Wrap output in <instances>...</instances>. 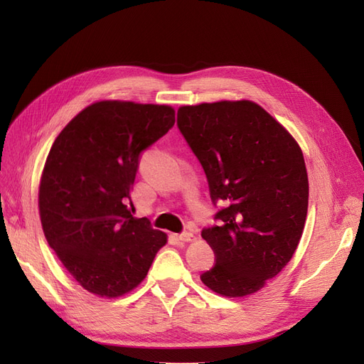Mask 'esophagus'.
<instances>
[{
  "mask_svg": "<svg viewBox=\"0 0 364 364\" xmlns=\"http://www.w3.org/2000/svg\"><path fill=\"white\" fill-rule=\"evenodd\" d=\"M179 240L181 241H194L196 235L193 232H182V234H179Z\"/></svg>",
  "mask_w": 364,
  "mask_h": 364,
  "instance_id": "1",
  "label": "esophagus"
}]
</instances>
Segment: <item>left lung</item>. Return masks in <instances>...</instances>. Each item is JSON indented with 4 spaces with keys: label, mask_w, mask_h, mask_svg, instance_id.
I'll return each instance as SVG.
<instances>
[{
    "label": "left lung",
    "mask_w": 364,
    "mask_h": 364,
    "mask_svg": "<svg viewBox=\"0 0 364 364\" xmlns=\"http://www.w3.org/2000/svg\"><path fill=\"white\" fill-rule=\"evenodd\" d=\"M178 127L205 170L218 226L205 228L215 266L202 282L226 297L261 290L287 266L304 232L308 176L287 129L249 100L178 109Z\"/></svg>",
    "instance_id": "8db88e82"
}]
</instances>
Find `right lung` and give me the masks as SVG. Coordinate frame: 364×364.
Instances as JSON below:
<instances>
[{"label":"right lung","mask_w":364,"mask_h":364,"mask_svg":"<svg viewBox=\"0 0 364 364\" xmlns=\"http://www.w3.org/2000/svg\"><path fill=\"white\" fill-rule=\"evenodd\" d=\"M167 105L103 100L53 142L39 183L50 247L85 290L119 297L144 281L167 234L130 214L141 153L174 126Z\"/></svg>","instance_id":"add662e5"}]
</instances>
